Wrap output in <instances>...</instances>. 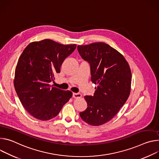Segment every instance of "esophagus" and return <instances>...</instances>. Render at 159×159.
Listing matches in <instances>:
<instances>
[{"label": "esophagus", "instance_id": "obj_1", "mask_svg": "<svg viewBox=\"0 0 159 159\" xmlns=\"http://www.w3.org/2000/svg\"><path fill=\"white\" fill-rule=\"evenodd\" d=\"M81 94L79 93H73V97L75 98H81Z\"/></svg>", "mask_w": 159, "mask_h": 159}]
</instances>
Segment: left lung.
I'll list each match as a JSON object with an SVG mask.
<instances>
[{"label":"left lung","instance_id":"left-lung-1","mask_svg":"<svg viewBox=\"0 0 159 159\" xmlns=\"http://www.w3.org/2000/svg\"><path fill=\"white\" fill-rule=\"evenodd\" d=\"M78 50L90 64L91 80L97 84L93 96H84L88 107L80 115L89 125L100 126L111 120L128 100L131 69L124 56L107 43L78 45Z\"/></svg>","mask_w":159,"mask_h":159}]
</instances>
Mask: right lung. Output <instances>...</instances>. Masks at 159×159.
Returning a JSON list of instances; mask_svg holds the SVG:
<instances>
[{
  "label": "right lung",
  "instance_id": "obj_1",
  "mask_svg": "<svg viewBox=\"0 0 159 159\" xmlns=\"http://www.w3.org/2000/svg\"><path fill=\"white\" fill-rule=\"evenodd\" d=\"M76 48V44L45 39L30 43L23 50L16 67L14 85L23 107L33 117L42 120L54 118L71 98V92L49 83Z\"/></svg>",
  "mask_w": 159,
  "mask_h": 159
}]
</instances>
